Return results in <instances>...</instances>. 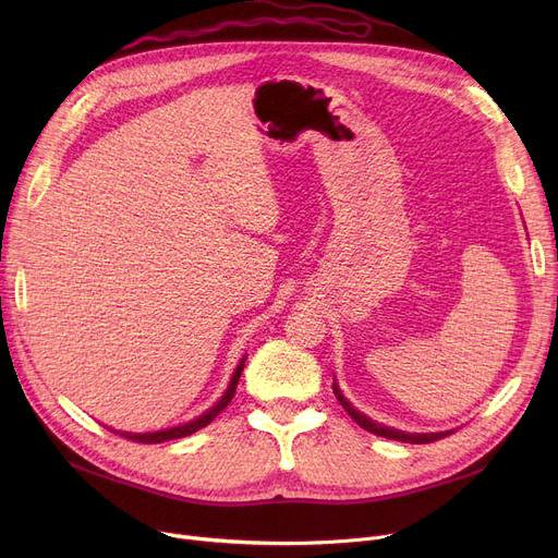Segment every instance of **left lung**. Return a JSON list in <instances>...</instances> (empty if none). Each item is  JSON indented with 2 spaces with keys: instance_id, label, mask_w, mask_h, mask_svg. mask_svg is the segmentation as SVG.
<instances>
[{
  "instance_id": "obj_1",
  "label": "left lung",
  "mask_w": 558,
  "mask_h": 558,
  "mask_svg": "<svg viewBox=\"0 0 558 558\" xmlns=\"http://www.w3.org/2000/svg\"><path fill=\"white\" fill-rule=\"evenodd\" d=\"M332 391H335L337 400L341 402V407L350 414V418H353L360 427H364L366 432L377 434V436L393 438V441H402V444H432V441H436V438H444L446 434L454 432V429H448V432H402V429H396V427H387V425H383V423H375L373 418H368L366 414H362L360 409H355L353 404H350L348 398L341 393V389H339V385H337V379L332 383Z\"/></svg>"
}]
</instances>
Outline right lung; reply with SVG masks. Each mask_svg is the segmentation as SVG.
<instances>
[{"mask_svg":"<svg viewBox=\"0 0 558 558\" xmlns=\"http://www.w3.org/2000/svg\"><path fill=\"white\" fill-rule=\"evenodd\" d=\"M244 362H246V355L240 360L238 368L232 371V377H230V383H228V387H226L223 396H221V398H219L210 409H205V412H203L201 416H196V418H192V421H187V423H183V425L167 427V429H158V432H144V434H135V432H120V429H112V432H114V434H120V436H126V438H131V441H137V444H165V441H171V438H183V436H190V434L198 432L201 427L210 425V423H213V421L223 412V409L228 407V402L232 400L234 389H238V383H240L242 371H244Z\"/></svg>","mask_w":558,"mask_h":558,"instance_id":"add662e5","label":"right lung"}]
</instances>
